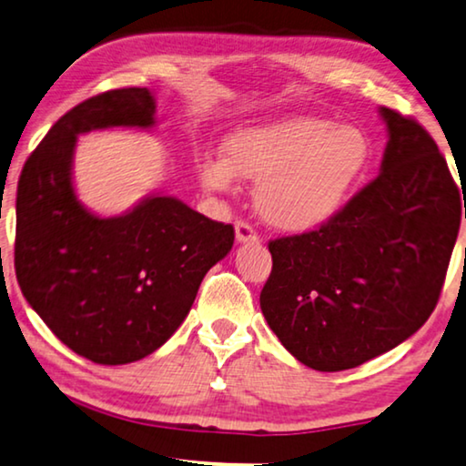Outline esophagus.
Wrapping results in <instances>:
<instances>
[{
  "instance_id": "1",
  "label": "esophagus",
  "mask_w": 466,
  "mask_h": 466,
  "mask_svg": "<svg viewBox=\"0 0 466 466\" xmlns=\"http://www.w3.org/2000/svg\"><path fill=\"white\" fill-rule=\"evenodd\" d=\"M235 239L239 243H258V233L256 228L248 223V220H238L235 223Z\"/></svg>"
}]
</instances>
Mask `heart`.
<instances>
[{"instance_id":"b5f03b06","label":"heart","mask_w":466,"mask_h":466,"mask_svg":"<svg viewBox=\"0 0 466 466\" xmlns=\"http://www.w3.org/2000/svg\"><path fill=\"white\" fill-rule=\"evenodd\" d=\"M225 160H206L199 178L228 191L235 178L258 183L256 210L281 231H312L338 214L370 162L360 128L314 116H291L233 133Z\"/></svg>"}]
</instances>
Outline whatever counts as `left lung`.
<instances>
[{
    "label": "left lung",
    "instance_id": "1",
    "mask_svg": "<svg viewBox=\"0 0 466 466\" xmlns=\"http://www.w3.org/2000/svg\"><path fill=\"white\" fill-rule=\"evenodd\" d=\"M379 112L390 133L379 177L325 225L268 241L264 319L323 373L390 352L425 325L461 228V193L438 143L414 118Z\"/></svg>",
    "mask_w": 466,
    "mask_h": 466
}]
</instances>
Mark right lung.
Instances as JSON below:
<instances>
[{
  "label": "right lung",
  "instance_id": "obj_1",
  "mask_svg": "<svg viewBox=\"0 0 466 466\" xmlns=\"http://www.w3.org/2000/svg\"><path fill=\"white\" fill-rule=\"evenodd\" d=\"M146 87L99 93L64 114L25 162L16 193L14 267L26 302L64 346L97 364L158 350L191 310L204 275L231 252L235 231L181 199L149 196L99 218L76 199V137L154 125Z\"/></svg>",
  "mask_w": 466,
  "mask_h": 466
}]
</instances>
